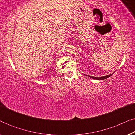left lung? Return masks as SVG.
Wrapping results in <instances>:
<instances>
[{"mask_svg":"<svg viewBox=\"0 0 135 135\" xmlns=\"http://www.w3.org/2000/svg\"><path fill=\"white\" fill-rule=\"evenodd\" d=\"M114 74V73H112V74H110L108 75H106V76H103V77H92V76H90V75H88V77H91V78H92V79H96V80H104V79H107V78H108L109 77H110V76H111V75H112V74Z\"/></svg>","mask_w":135,"mask_h":135,"instance_id":"obj_1","label":"left lung"}]
</instances>
